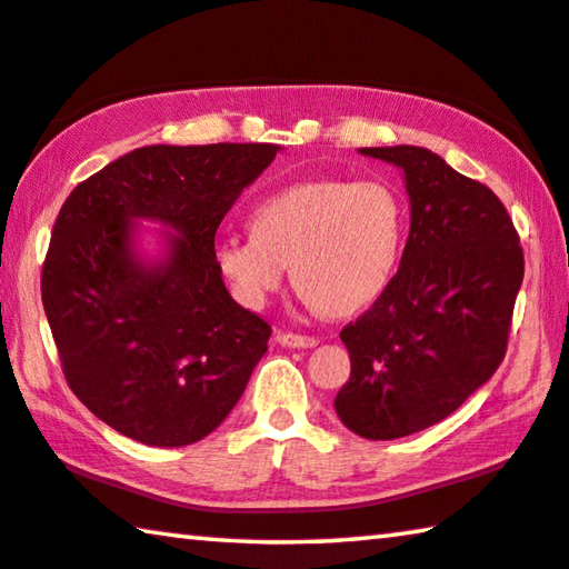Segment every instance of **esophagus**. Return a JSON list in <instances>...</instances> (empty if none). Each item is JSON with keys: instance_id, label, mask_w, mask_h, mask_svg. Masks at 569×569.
<instances>
[{"instance_id": "obj_1", "label": "esophagus", "mask_w": 569, "mask_h": 569, "mask_svg": "<svg viewBox=\"0 0 569 569\" xmlns=\"http://www.w3.org/2000/svg\"><path fill=\"white\" fill-rule=\"evenodd\" d=\"M276 341L281 346H288V349H313L319 339L313 336H298V333H278Z\"/></svg>"}]
</instances>
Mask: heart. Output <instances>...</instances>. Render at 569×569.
Instances as JSON below:
<instances>
[{
  "instance_id": "obj_1",
  "label": "heart",
  "mask_w": 569,
  "mask_h": 569,
  "mask_svg": "<svg viewBox=\"0 0 569 569\" xmlns=\"http://www.w3.org/2000/svg\"><path fill=\"white\" fill-rule=\"evenodd\" d=\"M407 213L381 180H301L250 210V233L218 240L213 261L248 308H263L288 276L313 311L349 316L387 291Z\"/></svg>"
}]
</instances>
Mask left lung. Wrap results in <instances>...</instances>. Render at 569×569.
Returning <instances> with one entry per match:
<instances>
[{"label":"left lung","instance_id":"left-lung-1","mask_svg":"<svg viewBox=\"0 0 569 569\" xmlns=\"http://www.w3.org/2000/svg\"><path fill=\"white\" fill-rule=\"evenodd\" d=\"M359 152L403 172L411 226L387 291L341 331L351 377L333 407L353 435L387 441L435 427L492 379L525 256L502 200L437 152Z\"/></svg>","mask_w":569,"mask_h":569}]
</instances>
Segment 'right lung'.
Returning <instances> with one entry per match:
<instances>
[{
  "instance_id": "right-lung-1",
  "label": "right lung",
  "mask_w": 569,
  "mask_h": 569,
  "mask_svg": "<svg viewBox=\"0 0 569 569\" xmlns=\"http://www.w3.org/2000/svg\"><path fill=\"white\" fill-rule=\"evenodd\" d=\"M278 150L138 148L64 200L42 268L44 313L74 397L120 435L186 447L243 397L271 326L230 298L216 230ZM140 219L167 228L156 259L137 248Z\"/></svg>"
}]
</instances>
